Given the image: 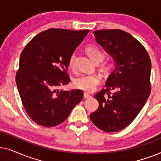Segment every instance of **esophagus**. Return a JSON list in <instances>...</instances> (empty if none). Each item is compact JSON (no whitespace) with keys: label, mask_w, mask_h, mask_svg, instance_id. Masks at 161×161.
Wrapping results in <instances>:
<instances>
[{"label":"esophagus","mask_w":161,"mask_h":161,"mask_svg":"<svg viewBox=\"0 0 161 161\" xmlns=\"http://www.w3.org/2000/svg\"><path fill=\"white\" fill-rule=\"evenodd\" d=\"M92 97V96L90 95L89 94H88V93H84V98H86V99H88V98H91Z\"/></svg>","instance_id":"1"}]
</instances>
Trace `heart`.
<instances>
[{
	"instance_id": "1",
	"label": "heart",
	"mask_w": 161,
	"mask_h": 161,
	"mask_svg": "<svg viewBox=\"0 0 161 161\" xmlns=\"http://www.w3.org/2000/svg\"><path fill=\"white\" fill-rule=\"evenodd\" d=\"M86 52L89 55L94 61L96 63L100 62L104 58L105 53L98 47L97 45L91 44L86 46ZM75 59L76 55L73 53L69 58V67L71 69H74L75 66ZM111 65L108 61H105L100 65V69L103 72L108 71L111 68ZM100 83V78L97 75L95 74H88L82 75L75 80L74 84L77 89H81L86 92H92L97 89L99 84Z\"/></svg>"
}]
</instances>
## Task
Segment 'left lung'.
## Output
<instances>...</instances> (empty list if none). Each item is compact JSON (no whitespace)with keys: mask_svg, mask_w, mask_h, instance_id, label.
<instances>
[{"mask_svg":"<svg viewBox=\"0 0 161 161\" xmlns=\"http://www.w3.org/2000/svg\"><path fill=\"white\" fill-rule=\"evenodd\" d=\"M93 34L116 67L107 79L106 89L94 95L99 107L90 119L107 133L120 131L135 119L150 94V58L142 43L124 31L99 30Z\"/></svg>","mask_w":161,"mask_h":161,"instance_id":"left-lung-1","label":"left lung"}]
</instances>
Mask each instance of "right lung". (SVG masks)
Returning <instances> with one entry per match:
<instances>
[{"label":"right lung","mask_w":161,"mask_h":161,"mask_svg":"<svg viewBox=\"0 0 161 161\" xmlns=\"http://www.w3.org/2000/svg\"><path fill=\"white\" fill-rule=\"evenodd\" d=\"M89 31L50 28L35 36L22 51L16 83L26 113L37 125L61 124L82 100L81 90L58 88L69 82V58Z\"/></svg>","instance_id":"obj_1"}]
</instances>
